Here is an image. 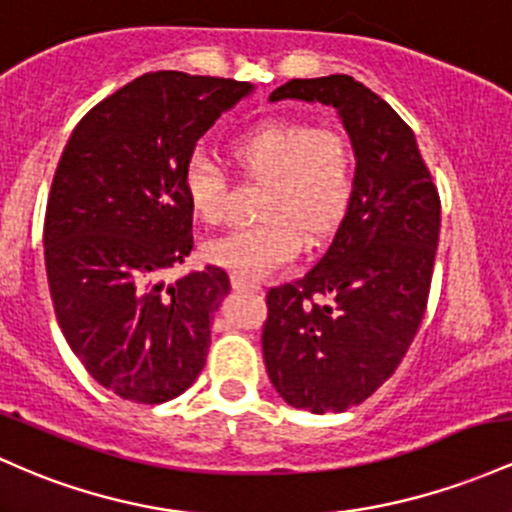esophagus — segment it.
Returning <instances> with one entry per match:
<instances>
[{"label": "esophagus", "instance_id": "obj_1", "mask_svg": "<svg viewBox=\"0 0 512 512\" xmlns=\"http://www.w3.org/2000/svg\"><path fill=\"white\" fill-rule=\"evenodd\" d=\"M230 284H233L235 291H250V294H260L262 291V284L247 282L243 277H230Z\"/></svg>", "mask_w": 512, "mask_h": 512}]
</instances>
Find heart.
Instances as JSON below:
<instances>
[{"instance_id": "b5f03b06", "label": "heart", "mask_w": 512, "mask_h": 512, "mask_svg": "<svg viewBox=\"0 0 512 512\" xmlns=\"http://www.w3.org/2000/svg\"><path fill=\"white\" fill-rule=\"evenodd\" d=\"M228 155L245 177L267 182L260 201L265 221L209 240L204 257L247 282L294 260L303 238L318 245L335 233L355 199V150L335 128L267 119L230 140ZM184 196L204 223L226 218V177L206 157L196 155L184 167Z\"/></svg>"}]
</instances>
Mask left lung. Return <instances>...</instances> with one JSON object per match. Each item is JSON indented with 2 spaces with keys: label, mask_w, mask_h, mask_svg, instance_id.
Wrapping results in <instances>:
<instances>
[{
  "label": "left lung",
  "mask_w": 512,
  "mask_h": 512,
  "mask_svg": "<svg viewBox=\"0 0 512 512\" xmlns=\"http://www.w3.org/2000/svg\"><path fill=\"white\" fill-rule=\"evenodd\" d=\"M282 99L338 111L357 157V189L318 265L267 291L262 352L289 406L342 413L396 372L418 333L440 238V196L408 123L355 77L291 80L269 94Z\"/></svg>",
  "instance_id": "left-lung-1"
}]
</instances>
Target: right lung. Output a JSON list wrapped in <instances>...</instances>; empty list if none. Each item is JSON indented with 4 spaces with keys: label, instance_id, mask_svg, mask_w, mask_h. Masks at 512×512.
I'll list each match as a JSON object with an SVG mask.
<instances>
[{
    "label": "right lung",
    "instance_id": "add662e5",
    "mask_svg": "<svg viewBox=\"0 0 512 512\" xmlns=\"http://www.w3.org/2000/svg\"><path fill=\"white\" fill-rule=\"evenodd\" d=\"M252 89L148 72L99 101L60 157L43 228L55 318L84 369L126 401H172L204 369L228 274L209 265L170 286L160 274L194 247L184 167L196 140Z\"/></svg>",
    "mask_w": 512,
    "mask_h": 512
}]
</instances>
